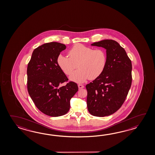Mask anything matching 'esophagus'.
Instances as JSON below:
<instances>
[{
	"instance_id": "obj_1",
	"label": "esophagus",
	"mask_w": 155,
	"mask_h": 155,
	"mask_svg": "<svg viewBox=\"0 0 155 155\" xmlns=\"http://www.w3.org/2000/svg\"><path fill=\"white\" fill-rule=\"evenodd\" d=\"M78 87H79V89H81L84 88V86L83 85H81V84H79V85H78Z\"/></svg>"
}]
</instances>
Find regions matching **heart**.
Listing matches in <instances>:
<instances>
[{"instance_id":"b5f03b06","label":"heart","mask_w":155,"mask_h":155,"mask_svg":"<svg viewBox=\"0 0 155 155\" xmlns=\"http://www.w3.org/2000/svg\"><path fill=\"white\" fill-rule=\"evenodd\" d=\"M69 57L60 54L57 64L60 70L67 75H71L70 79L78 83L86 80H94L100 76L107 65V54L103 49H95L81 44H76L69 50Z\"/></svg>"}]
</instances>
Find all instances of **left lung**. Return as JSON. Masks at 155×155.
Masks as SVG:
<instances>
[{"label": "left lung", "mask_w": 155, "mask_h": 155, "mask_svg": "<svg viewBox=\"0 0 155 155\" xmlns=\"http://www.w3.org/2000/svg\"><path fill=\"white\" fill-rule=\"evenodd\" d=\"M91 45L105 48L107 60L102 74L86 85L87 106L92 115L104 117L117 111L125 101L131 86V61L115 40H104Z\"/></svg>", "instance_id": "8db88e82"}]
</instances>
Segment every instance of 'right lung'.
Instances as JSON below:
<instances>
[{
	"label": "right lung",
	"instance_id": "add662e5",
	"mask_svg": "<svg viewBox=\"0 0 155 155\" xmlns=\"http://www.w3.org/2000/svg\"><path fill=\"white\" fill-rule=\"evenodd\" d=\"M65 45L45 43L33 51L27 68V88L36 107L46 115L58 117L69 111L70 101L78 91L77 84L68 81L57 64Z\"/></svg>",
	"mask_w": 155,
	"mask_h": 155
}]
</instances>
